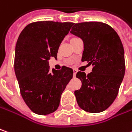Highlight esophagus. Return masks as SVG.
<instances>
[{"instance_id":"esophagus-1","label":"esophagus","mask_w":132,"mask_h":132,"mask_svg":"<svg viewBox=\"0 0 132 132\" xmlns=\"http://www.w3.org/2000/svg\"><path fill=\"white\" fill-rule=\"evenodd\" d=\"M76 73H77V70H76V69H73V76H74V77H75V76H76Z\"/></svg>"}]
</instances>
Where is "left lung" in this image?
<instances>
[{"label":"left lung","instance_id":"obj_1","mask_svg":"<svg viewBox=\"0 0 132 132\" xmlns=\"http://www.w3.org/2000/svg\"><path fill=\"white\" fill-rule=\"evenodd\" d=\"M70 33L83 41L82 61L93 66L88 75L76 73L82 82L81 88L74 92L77 103L87 112H102L114 101L125 75L121 40L111 27L96 21L73 23Z\"/></svg>","mask_w":132,"mask_h":132}]
</instances>
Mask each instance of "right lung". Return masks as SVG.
<instances>
[{
    "instance_id": "obj_1",
    "label": "right lung",
    "mask_w": 132,
    "mask_h": 132,
    "mask_svg": "<svg viewBox=\"0 0 132 132\" xmlns=\"http://www.w3.org/2000/svg\"><path fill=\"white\" fill-rule=\"evenodd\" d=\"M73 23L38 21L28 24L18 38L15 73L21 94L30 109L40 115L57 110L61 96L73 78L72 68L50 70V57L57 53Z\"/></svg>"
}]
</instances>
